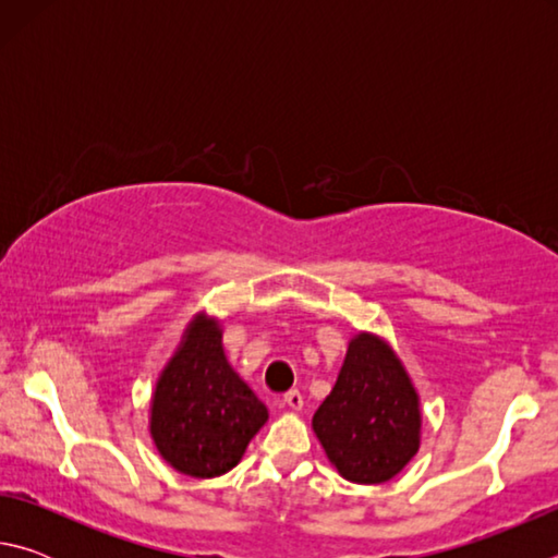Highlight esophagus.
<instances>
[{
	"label": "esophagus",
	"instance_id": "esophagus-1",
	"mask_svg": "<svg viewBox=\"0 0 558 558\" xmlns=\"http://www.w3.org/2000/svg\"><path fill=\"white\" fill-rule=\"evenodd\" d=\"M282 401H286L288 409L292 411H300L302 409V393L298 389H290L286 396H282Z\"/></svg>",
	"mask_w": 558,
	"mask_h": 558
}]
</instances>
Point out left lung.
<instances>
[{"instance_id": "1", "label": "left lung", "mask_w": 558, "mask_h": 558, "mask_svg": "<svg viewBox=\"0 0 558 558\" xmlns=\"http://www.w3.org/2000/svg\"><path fill=\"white\" fill-rule=\"evenodd\" d=\"M313 430L349 483L379 485L409 465L421 442L418 393L384 339L359 332L349 342Z\"/></svg>"}]
</instances>
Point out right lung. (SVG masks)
I'll return each mask as SVG.
<instances>
[{"instance_id": "add662e5", "label": "right lung", "mask_w": 558, "mask_h": 558, "mask_svg": "<svg viewBox=\"0 0 558 558\" xmlns=\"http://www.w3.org/2000/svg\"><path fill=\"white\" fill-rule=\"evenodd\" d=\"M266 421V403L226 362L219 323L196 315L153 396L159 456L189 477H219L239 465Z\"/></svg>"}]
</instances>
